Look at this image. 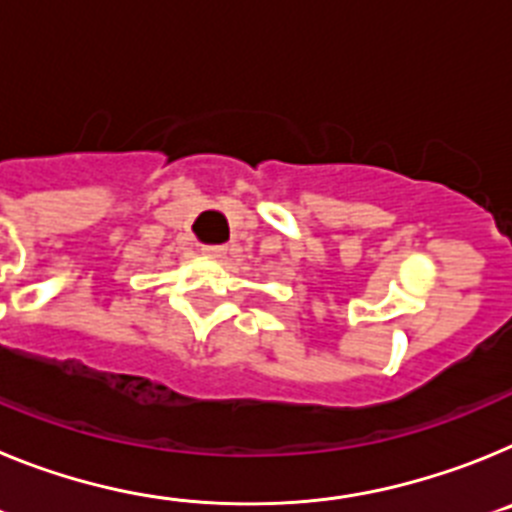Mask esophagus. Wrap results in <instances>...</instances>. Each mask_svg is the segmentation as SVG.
I'll use <instances>...</instances> for the list:
<instances>
[{
    "instance_id": "esophagus-1",
    "label": "esophagus",
    "mask_w": 512,
    "mask_h": 512,
    "mask_svg": "<svg viewBox=\"0 0 512 512\" xmlns=\"http://www.w3.org/2000/svg\"><path fill=\"white\" fill-rule=\"evenodd\" d=\"M225 251H228L225 246H202V253H205V256H210V259H223Z\"/></svg>"
}]
</instances>
